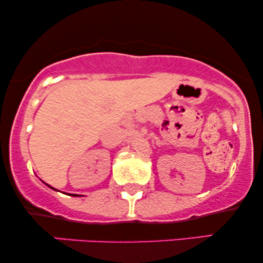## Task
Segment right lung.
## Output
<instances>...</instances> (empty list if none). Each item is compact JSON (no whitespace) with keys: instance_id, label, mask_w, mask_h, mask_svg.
Listing matches in <instances>:
<instances>
[{"instance_id":"1","label":"right lung","mask_w":263,"mask_h":263,"mask_svg":"<svg viewBox=\"0 0 263 263\" xmlns=\"http://www.w3.org/2000/svg\"><path fill=\"white\" fill-rule=\"evenodd\" d=\"M50 188H52V186H50ZM52 189H54V188H52ZM74 195V194H73ZM75 197H78V195H75Z\"/></svg>"}]
</instances>
